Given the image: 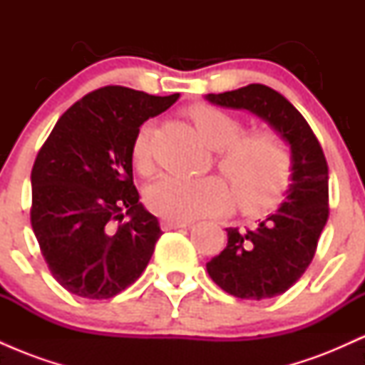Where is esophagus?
I'll use <instances>...</instances> for the list:
<instances>
[{"label":"esophagus","mask_w":365,"mask_h":365,"mask_svg":"<svg viewBox=\"0 0 365 365\" xmlns=\"http://www.w3.org/2000/svg\"><path fill=\"white\" fill-rule=\"evenodd\" d=\"M190 225V221L187 220H170V217H163L161 220V228L163 230H177V228H183V226Z\"/></svg>","instance_id":"1"}]
</instances>
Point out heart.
<instances>
[{
  "instance_id": "heart-1",
  "label": "heart",
  "mask_w": 365,
  "mask_h": 365,
  "mask_svg": "<svg viewBox=\"0 0 365 365\" xmlns=\"http://www.w3.org/2000/svg\"><path fill=\"white\" fill-rule=\"evenodd\" d=\"M188 116L211 149L220 150L217 166L237 190L247 212L271 207L287 190L292 173V156L279 135L259 130L242 135V123L228 113L209 104H194ZM153 125L144 123L132 144V161L137 171L148 175ZM223 178L163 177L145 190V202L156 215L170 220L223 215L235 206V192Z\"/></svg>"
}]
</instances>
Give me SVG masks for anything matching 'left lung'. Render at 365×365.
<instances>
[{"instance_id":"left-lung-1","label":"left lung","mask_w":365,"mask_h":365,"mask_svg":"<svg viewBox=\"0 0 365 365\" xmlns=\"http://www.w3.org/2000/svg\"><path fill=\"white\" fill-rule=\"evenodd\" d=\"M209 103L245 110L266 121L290 145L292 175L284 200L252 230L226 228L228 244L206 264L221 290L238 299L282 295L305 273L328 221V163L293 104L262 83L207 94Z\"/></svg>"}]
</instances>
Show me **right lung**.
<instances>
[{
  "label": "right lung",
  "instance_id": "obj_1",
  "mask_svg": "<svg viewBox=\"0 0 365 365\" xmlns=\"http://www.w3.org/2000/svg\"><path fill=\"white\" fill-rule=\"evenodd\" d=\"M178 98L92 91L63 113L37 154L32 230L54 279L73 295L111 299L148 267L163 232L139 202L132 144L140 125Z\"/></svg>",
  "mask_w": 365,
  "mask_h": 365
}]
</instances>
